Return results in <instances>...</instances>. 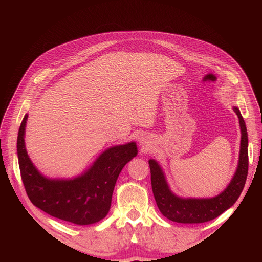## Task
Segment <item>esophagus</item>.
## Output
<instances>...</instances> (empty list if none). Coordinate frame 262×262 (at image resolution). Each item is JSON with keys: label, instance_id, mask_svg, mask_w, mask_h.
I'll return each mask as SVG.
<instances>
[{"label": "esophagus", "instance_id": "34e87169", "mask_svg": "<svg viewBox=\"0 0 262 262\" xmlns=\"http://www.w3.org/2000/svg\"><path fill=\"white\" fill-rule=\"evenodd\" d=\"M148 143H149V142H148L146 139H140V144L142 145V147H143V148H144V147L147 148V146L149 145Z\"/></svg>", "mask_w": 262, "mask_h": 262}]
</instances>
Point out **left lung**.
<instances>
[{"label":"left lung","instance_id":"left-lung-1","mask_svg":"<svg viewBox=\"0 0 262 262\" xmlns=\"http://www.w3.org/2000/svg\"><path fill=\"white\" fill-rule=\"evenodd\" d=\"M234 112L238 116L242 131L238 167L231 184L219 195L211 199H181L169 190L160 165L154 160L148 161L153 194L165 217L177 223H204L221 215L239 198L248 175V136L239 109L234 107Z\"/></svg>","mask_w":262,"mask_h":262}]
</instances>
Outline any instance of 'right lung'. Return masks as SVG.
I'll return each mask as SVG.
<instances>
[{"label": "right lung", "instance_id": "1", "mask_svg": "<svg viewBox=\"0 0 262 262\" xmlns=\"http://www.w3.org/2000/svg\"><path fill=\"white\" fill-rule=\"evenodd\" d=\"M24 117L17 137L19 170L26 193L34 205L57 219L77 225L93 224L109 212L119 173L138 154L134 142L105 150L84 175L71 180L47 179L30 162L25 148Z\"/></svg>", "mask_w": 262, "mask_h": 262}]
</instances>
